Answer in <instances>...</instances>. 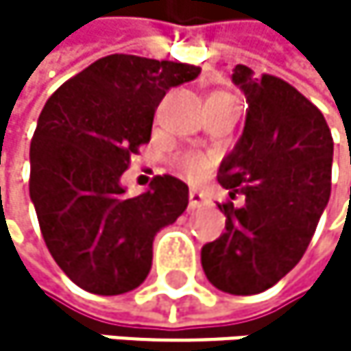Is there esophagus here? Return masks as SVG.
<instances>
[{"label": "esophagus", "instance_id": "34e87169", "mask_svg": "<svg viewBox=\"0 0 351 351\" xmlns=\"http://www.w3.org/2000/svg\"><path fill=\"white\" fill-rule=\"evenodd\" d=\"M202 202H204V195H202L197 189H191L189 191V208L193 210V208H199L202 206Z\"/></svg>", "mask_w": 351, "mask_h": 351}]
</instances>
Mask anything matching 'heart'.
Masks as SVG:
<instances>
[{"label": "heart", "mask_w": 351, "mask_h": 351, "mask_svg": "<svg viewBox=\"0 0 351 351\" xmlns=\"http://www.w3.org/2000/svg\"><path fill=\"white\" fill-rule=\"evenodd\" d=\"M204 166H206V162L202 160V158H197V156H189V158H185V162H183V168H185L189 174L202 172V170H204Z\"/></svg>", "instance_id": "heart-1"}]
</instances>
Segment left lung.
<instances>
[{
	"mask_svg": "<svg viewBox=\"0 0 351 351\" xmlns=\"http://www.w3.org/2000/svg\"><path fill=\"white\" fill-rule=\"evenodd\" d=\"M248 109L240 141L217 179L244 204H219L225 234L202 246V267L229 295H257L303 257L330 197L332 136L320 109L274 75L236 64Z\"/></svg>",
	"mask_w": 351,
	"mask_h": 351,
	"instance_id": "8db88e82",
	"label": "left lung"
}]
</instances>
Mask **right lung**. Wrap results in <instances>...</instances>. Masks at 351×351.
Instances as JSON below:
<instances>
[{
    "mask_svg": "<svg viewBox=\"0 0 351 351\" xmlns=\"http://www.w3.org/2000/svg\"><path fill=\"white\" fill-rule=\"evenodd\" d=\"M197 75L187 62L111 54L64 82L39 113L29 195L50 254L80 289L122 295L141 287L156 234L187 208L189 189L170 174L134 197L119 179L149 143L166 92Z\"/></svg>",
    "mask_w": 351,
    "mask_h": 351,
    "instance_id": "obj_1",
    "label": "right lung"
}]
</instances>
